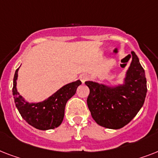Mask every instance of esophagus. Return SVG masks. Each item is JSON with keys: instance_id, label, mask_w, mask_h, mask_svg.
I'll use <instances>...</instances> for the list:
<instances>
[{"instance_id": "esophagus-1", "label": "esophagus", "mask_w": 158, "mask_h": 158, "mask_svg": "<svg viewBox=\"0 0 158 158\" xmlns=\"http://www.w3.org/2000/svg\"><path fill=\"white\" fill-rule=\"evenodd\" d=\"M79 79H80V80L82 81V83H84L87 79H89V76H88L86 74H82L79 75Z\"/></svg>"}]
</instances>
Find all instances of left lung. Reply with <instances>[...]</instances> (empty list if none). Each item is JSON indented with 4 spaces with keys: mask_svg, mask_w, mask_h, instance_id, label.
I'll return each instance as SVG.
<instances>
[{
    "mask_svg": "<svg viewBox=\"0 0 158 158\" xmlns=\"http://www.w3.org/2000/svg\"><path fill=\"white\" fill-rule=\"evenodd\" d=\"M124 84L109 87L86 81L89 88L87 103L97 124L107 129L124 127L137 115L144 103L147 94L145 72L134 52Z\"/></svg>",
    "mask_w": 158,
    "mask_h": 158,
    "instance_id": "8db88e82",
    "label": "left lung"
}]
</instances>
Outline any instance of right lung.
Here are the masks:
<instances>
[{
	"instance_id": "right-lung-1",
	"label": "right lung",
	"mask_w": 158,
	"mask_h": 158,
	"mask_svg": "<svg viewBox=\"0 0 158 158\" xmlns=\"http://www.w3.org/2000/svg\"><path fill=\"white\" fill-rule=\"evenodd\" d=\"M19 68L16 69L13 81L15 103L21 116L33 127L41 130H52L63 121L67 101L74 96L77 88L82 84L80 80L64 85L44 101L29 103L19 94L16 89Z\"/></svg>"
}]
</instances>
